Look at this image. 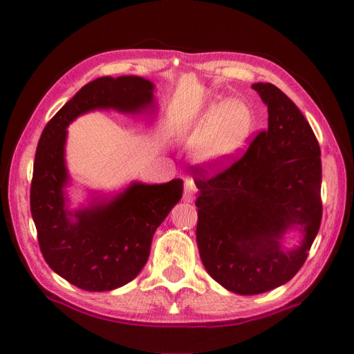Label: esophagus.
<instances>
[{"instance_id":"obj_1","label":"esophagus","mask_w":354,"mask_h":354,"mask_svg":"<svg viewBox=\"0 0 354 354\" xmlns=\"http://www.w3.org/2000/svg\"><path fill=\"white\" fill-rule=\"evenodd\" d=\"M194 193H196V184L192 178H185L184 181V201L185 202H193L194 201Z\"/></svg>"}]
</instances>
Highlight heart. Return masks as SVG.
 Instances as JSON below:
<instances>
[{
    "label": "heart",
    "mask_w": 354,
    "mask_h": 354,
    "mask_svg": "<svg viewBox=\"0 0 354 354\" xmlns=\"http://www.w3.org/2000/svg\"><path fill=\"white\" fill-rule=\"evenodd\" d=\"M251 114L242 104H221L209 109L196 124L183 131L181 138L198 147L201 161L221 162L234 155L250 137Z\"/></svg>",
    "instance_id": "heart-1"
}]
</instances>
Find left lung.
I'll return each mask as SVG.
<instances>
[{"label":"left lung","instance_id":"1","mask_svg":"<svg viewBox=\"0 0 354 354\" xmlns=\"http://www.w3.org/2000/svg\"><path fill=\"white\" fill-rule=\"evenodd\" d=\"M268 104V129L230 164L194 165L196 240L207 272L239 295L288 283L309 255L322 217L321 149L295 103L272 84H254ZM290 227L302 245L281 250Z\"/></svg>","mask_w":354,"mask_h":354}]
</instances>
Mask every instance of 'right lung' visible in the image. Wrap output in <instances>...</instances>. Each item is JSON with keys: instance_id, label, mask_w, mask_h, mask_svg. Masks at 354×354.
<instances>
[{"instance_id": "1", "label": "right lung", "mask_w": 354, "mask_h": 354, "mask_svg": "<svg viewBox=\"0 0 354 354\" xmlns=\"http://www.w3.org/2000/svg\"><path fill=\"white\" fill-rule=\"evenodd\" d=\"M153 103V84L137 76L89 82L56 112L37 142L30 209L37 242L48 266L66 281L89 292L112 290L140 274L156 228L183 198V181L132 183L112 199L71 212L64 189L66 127L94 109L138 112Z\"/></svg>"}]
</instances>
